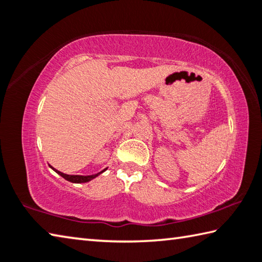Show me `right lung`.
<instances>
[{
    "instance_id": "right-lung-1",
    "label": "right lung",
    "mask_w": 262,
    "mask_h": 262,
    "mask_svg": "<svg viewBox=\"0 0 262 262\" xmlns=\"http://www.w3.org/2000/svg\"><path fill=\"white\" fill-rule=\"evenodd\" d=\"M52 169H54L56 173H58L61 178H64L65 180H68V181H70V182H73V183H83V182H88V181L95 179V178L98 177V175L102 173V172H101V173H98V174H96V175H87V177H82V175H68V174H64V173L59 172V170H57V169H55V168H52ZM103 172H104V170H103Z\"/></svg>"
}]
</instances>
